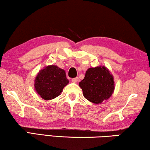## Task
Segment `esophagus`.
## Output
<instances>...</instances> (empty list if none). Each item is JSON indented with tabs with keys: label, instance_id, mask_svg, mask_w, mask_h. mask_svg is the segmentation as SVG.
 <instances>
[{
	"label": "esophagus",
	"instance_id": "1",
	"mask_svg": "<svg viewBox=\"0 0 150 150\" xmlns=\"http://www.w3.org/2000/svg\"><path fill=\"white\" fill-rule=\"evenodd\" d=\"M71 81H72L73 83H76L77 82L79 81V78H78V77H76V78H74V79H72V80H71Z\"/></svg>",
	"mask_w": 150,
	"mask_h": 150
}]
</instances>
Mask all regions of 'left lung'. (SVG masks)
I'll use <instances>...</instances> for the list:
<instances>
[{
  "label": "left lung",
  "mask_w": 150,
  "mask_h": 150,
  "mask_svg": "<svg viewBox=\"0 0 150 150\" xmlns=\"http://www.w3.org/2000/svg\"><path fill=\"white\" fill-rule=\"evenodd\" d=\"M79 86L86 99L93 104H101L109 99L114 92V78L105 66L90 67Z\"/></svg>",
  "instance_id": "8db88e82"
}]
</instances>
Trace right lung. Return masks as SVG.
I'll list each match as a JSON object with an SVG mask.
<instances>
[{
    "label": "right lung",
    "instance_id": "add662e5",
    "mask_svg": "<svg viewBox=\"0 0 150 150\" xmlns=\"http://www.w3.org/2000/svg\"><path fill=\"white\" fill-rule=\"evenodd\" d=\"M37 93L44 100H50L61 95L69 83L64 69L57 65H48L39 71L35 79Z\"/></svg>",
    "mask_w": 150,
    "mask_h": 150
}]
</instances>
